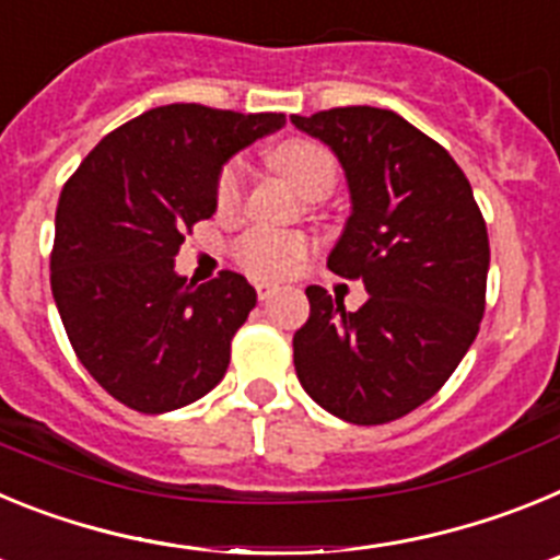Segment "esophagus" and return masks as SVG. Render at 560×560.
I'll list each match as a JSON object with an SVG mask.
<instances>
[{
	"label": "esophagus",
	"instance_id": "obj_1",
	"mask_svg": "<svg viewBox=\"0 0 560 560\" xmlns=\"http://www.w3.org/2000/svg\"><path fill=\"white\" fill-rule=\"evenodd\" d=\"M255 291H257V300H260V303H266V300H271V296H275L280 289H277L275 283H257Z\"/></svg>",
	"mask_w": 560,
	"mask_h": 560
}]
</instances>
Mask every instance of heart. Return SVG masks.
Segmentation results:
<instances>
[{
  "instance_id": "b5f03b06",
  "label": "heart",
  "mask_w": 560,
  "mask_h": 560,
  "mask_svg": "<svg viewBox=\"0 0 560 560\" xmlns=\"http://www.w3.org/2000/svg\"><path fill=\"white\" fill-rule=\"evenodd\" d=\"M271 165L303 192L305 199H323L336 187L339 165L328 148L311 140H283L271 151ZM244 199V162L232 160L215 179V207L232 212ZM311 244L303 235L275 230H252L235 244V260L260 280H283L308 260Z\"/></svg>"
}]
</instances>
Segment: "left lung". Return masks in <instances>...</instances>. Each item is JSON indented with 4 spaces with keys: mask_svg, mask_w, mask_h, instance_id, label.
Segmentation results:
<instances>
[{
    "mask_svg": "<svg viewBox=\"0 0 560 560\" xmlns=\"http://www.w3.org/2000/svg\"><path fill=\"white\" fill-rule=\"evenodd\" d=\"M291 122L345 167L353 207L328 269L370 294L345 311L339 296L305 289L296 378L336 418L389 423L427 404L477 339L491 264L485 219L446 148L389 108H328Z\"/></svg>",
    "mask_w": 560,
    "mask_h": 560,
    "instance_id": "8db88e82",
    "label": "left lung"
}]
</instances>
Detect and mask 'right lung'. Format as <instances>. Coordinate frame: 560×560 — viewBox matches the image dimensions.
<instances>
[{"mask_svg":"<svg viewBox=\"0 0 560 560\" xmlns=\"http://www.w3.org/2000/svg\"><path fill=\"white\" fill-rule=\"evenodd\" d=\"M283 126V114L171 103L106 133L63 185L52 296L83 368L128 409L171 412L224 378L255 289L235 271L187 283L173 257L215 212L224 162Z\"/></svg>","mask_w":560,"mask_h":560,"instance_id":"add662e5","label":"right lung"}]
</instances>
